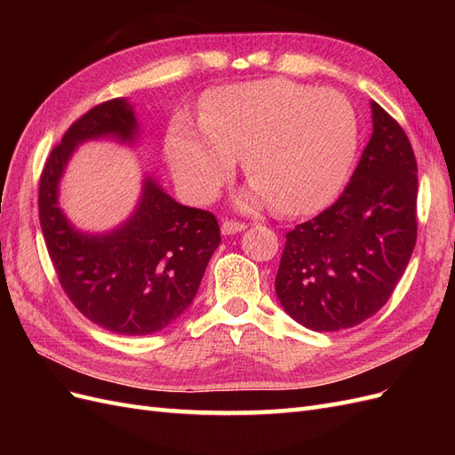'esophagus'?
Returning a JSON list of instances; mask_svg holds the SVG:
<instances>
[{
	"label": "esophagus",
	"mask_w": 455,
	"mask_h": 455,
	"mask_svg": "<svg viewBox=\"0 0 455 455\" xmlns=\"http://www.w3.org/2000/svg\"><path fill=\"white\" fill-rule=\"evenodd\" d=\"M244 229H246V224L243 222H233V220H226V222H222L224 235H235V233H241Z\"/></svg>",
	"instance_id": "34e87169"
}]
</instances>
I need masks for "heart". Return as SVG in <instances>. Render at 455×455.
I'll list each match as a JSON object with an SVG mask.
<instances>
[{
    "instance_id": "1",
    "label": "heart",
    "mask_w": 455,
    "mask_h": 455,
    "mask_svg": "<svg viewBox=\"0 0 455 455\" xmlns=\"http://www.w3.org/2000/svg\"><path fill=\"white\" fill-rule=\"evenodd\" d=\"M359 148V117L334 89L261 79L204 96L201 121L178 116L167 156L178 184L209 203L235 171L251 176L239 204H273L283 214H311L346 186Z\"/></svg>"
}]
</instances>
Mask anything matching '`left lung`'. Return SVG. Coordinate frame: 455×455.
I'll return each instance as SVG.
<instances>
[{"instance_id": "1", "label": "left lung", "mask_w": 455, "mask_h": 455, "mask_svg": "<svg viewBox=\"0 0 455 455\" xmlns=\"http://www.w3.org/2000/svg\"><path fill=\"white\" fill-rule=\"evenodd\" d=\"M371 136L339 199L286 233L275 292L315 332L376 315L416 246L418 164L403 127L371 100Z\"/></svg>"}]
</instances>
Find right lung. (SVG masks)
I'll use <instances>...</instances> for the list:
<instances>
[{
  "label": "right lung",
  "instance_id": "1",
  "mask_svg": "<svg viewBox=\"0 0 455 455\" xmlns=\"http://www.w3.org/2000/svg\"><path fill=\"white\" fill-rule=\"evenodd\" d=\"M139 131L127 99L94 106L51 151L39 180V222L66 296L89 321L125 336L154 334L176 321L220 244L214 214L176 203L148 174L136 209L117 228L85 233L66 218L59 191L77 146L104 139L134 146Z\"/></svg>",
  "mask_w": 455,
  "mask_h": 455
}]
</instances>
